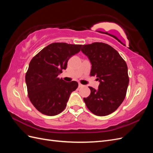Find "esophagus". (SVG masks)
<instances>
[{
	"mask_svg": "<svg viewBox=\"0 0 153 153\" xmlns=\"http://www.w3.org/2000/svg\"><path fill=\"white\" fill-rule=\"evenodd\" d=\"M82 87H84V85H82V84H78V87H79V88Z\"/></svg>",
	"mask_w": 153,
	"mask_h": 153,
	"instance_id": "esophagus-1",
	"label": "esophagus"
}]
</instances>
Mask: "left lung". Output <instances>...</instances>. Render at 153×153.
Returning a JSON list of instances; mask_svg holds the SVG:
<instances>
[{
    "label": "left lung",
    "instance_id": "8db88e82",
    "mask_svg": "<svg viewBox=\"0 0 153 153\" xmlns=\"http://www.w3.org/2000/svg\"><path fill=\"white\" fill-rule=\"evenodd\" d=\"M82 52L92 64L91 76L100 82L98 89L89 87L91 94L84 98L87 108L98 116H105L116 110L126 94L129 84L126 62L114 48L103 43L82 45Z\"/></svg>",
    "mask_w": 153,
    "mask_h": 153
}]
</instances>
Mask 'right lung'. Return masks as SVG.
<instances>
[{
  "label": "right lung",
  "instance_id": "right-lung-1",
  "mask_svg": "<svg viewBox=\"0 0 153 153\" xmlns=\"http://www.w3.org/2000/svg\"><path fill=\"white\" fill-rule=\"evenodd\" d=\"M82 45L54 43L41 50L30 61L25 75L30 101L43 114L53 116L65 109L76 81L65 82L58 77L67 68L69 59L80 51Z\"/></svg>",
  "mask_w": 153,
  "mask_h": 153
}]
</instances>
